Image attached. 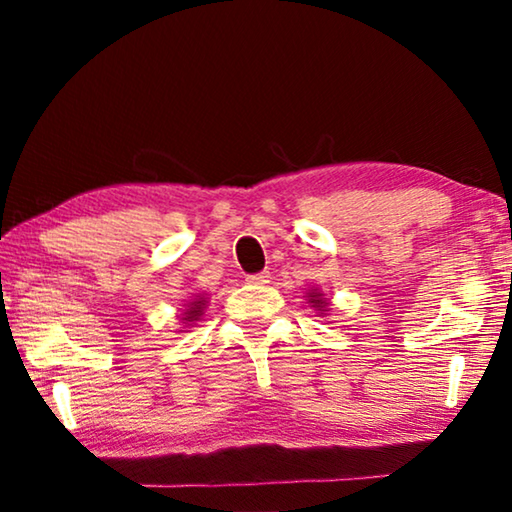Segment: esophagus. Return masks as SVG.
Returning <instances> with one entry per match:
<instances>
[{
  "instance_id": "esophagus-1",
  "label": "esophagus",
  "mask_w": 512,
  "mask_h": 512,
  "mask_svg": "<svg viewBox=\"0 0 512 512\" xmlns=\"http://www.w3.org/2000/svg\"><path fill=\"white\" fill-rule=\"evenodd\" d=\"M248 284H268L271 282V273L268 271H262V273H255V275H248L246 277Z\"/></svg>"
}]
</instances>
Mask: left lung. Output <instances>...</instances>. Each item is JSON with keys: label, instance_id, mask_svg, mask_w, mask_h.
Instances as JSON below:
<instances>
[{"label": "left lung", "instance_id": "left-lung-1", "mask_svg": "<svg viewBox=\"0 0 512 512\" xmlns=\"http://www.w3.org/2000/svg\"><path fill=\"white\" fill-rule=\"evenodd\" d=\"M307 298H309V302H311V307H316L320 314H323V311H327V307H329V302L323 298V293H320L318 289H311L309 293H307Z\"/></svg>", "mask_w": 512, "mask_h": 512}]
</instances>
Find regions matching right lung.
I'll use <instances>...</instances> for the list:
<instances>
[{"label": "right lung", "instance_id": "right-lung-1", "mask_svg": "<svg viewBox=\"0 0 512 512\" xmlns=\"http://www.w3.org/2000/svg\"><path fill=\"white\" fill-rule=\"evenodd\" d=\"M205 305H207V300H205V296H196L192 302H189L187 305V309L183 311V323H185V327L187 325H194L196 320H201V316H203V311H205Z\"/></svg>", "mask_w": 512, "mask_h": 512}]
</instances>
